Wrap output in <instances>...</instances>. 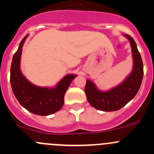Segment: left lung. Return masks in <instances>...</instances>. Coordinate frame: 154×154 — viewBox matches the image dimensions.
<instances>
[{"instance_id":"left-lung-1","label":"left lung","mask_w":154,"mask_h":154,"mask_svg":"<svg viewBox=\"0 0 154 154\" xmlns=\"http://www.w3.org/2000/svg\"><path fill=\"white\" fill-rule=\"evenodd\" d=\"M125 36L130 41L133 59L131 74L121 84L109 91L97 89L94 83L86 80L85 92L88 103L101 111L112 112L120 109L136 96L143 79V63L134 39L127 34Z\"/></svg>"}]
</instances>
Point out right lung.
I'll return each mask as SVG.
<instances>
[{"label": "right lung", "instance_id": "add662e5", "mask_svg": "<svg viewBox=\"0 0 154 154\" xmlns=\"http://www.w3.org/2000/svg\"><path fill=\"white\" fill-rule=\"evenodd\" d=\"M26 35L12 57L10 83L12 91L20 104L30 112L38 116H48L59 111L64 104V96L75 74H68L54 88L39 87L32 84L20 69L21 52Z\"/></svg>", "mask_w": 154, "mask_h": 154}]
</instances>
